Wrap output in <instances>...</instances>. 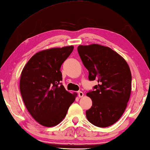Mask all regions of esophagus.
<instances>
[{
  "instance_id": "esophagus-1",
  "label": "esophagus",
  "mask_w": 150,
  "mask_h": 150,
  "mask_svg": "<svg viewBox=\"0 0 150 150\" xmlns=\"http://www.w3.org/2000/svg\"><path fill=\"white\" fill-rule=\"evenodd\" d=\"M83 95H84V94H83V92H81V91H79V92H78V96H79V98L83 97Z\"/></svg>"
}]
</instances>
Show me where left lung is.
Instances as JSON below:
<instances>
[{
	"instance_id": "obj_1",
	"label": "left lung",
	"mask_w": 150,
	"mask_h": 150,
	"mask_svg": "<svg viewBox=\"0 0 150 150\" xmlns=\"http://www.w3.org/2000/svg\"><path fill=\"white\" fill-rule=\"evenodd\" d=\"M79 55L88 71V79L96 80L87 95L93 105L86 116L96 126L108 127L123 115L131 93L132 75L123 57L108 47L98 44L79 45Z\"/></svg>"
}]
</instances>
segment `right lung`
Returning <instances> with one entry per match:
<instances>
[{
  "instance_id": "obj_1",
  "label": "right lung",
  "mask_w": 150,
  "mask_h": 150,
  "mask_svg": "<svg viewBox=\"0 0 150 150\" xmlns=\"http://www.w3.org/2000/svg\"><path fill=\"white\" fill-rule=\"evenodd\" d=\"M73 48L71 45L38 52L22 71V99L31 116L42 126L52 127L60 123L77 96L67 92L61 83V66Z\"/></svg>"
}]
</instances>
